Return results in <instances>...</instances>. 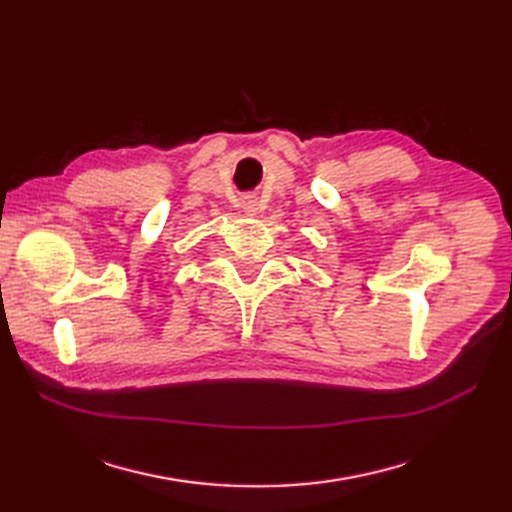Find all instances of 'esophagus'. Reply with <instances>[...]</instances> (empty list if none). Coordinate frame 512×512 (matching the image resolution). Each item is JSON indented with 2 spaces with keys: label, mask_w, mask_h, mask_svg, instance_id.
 I'll list each match as a JSON object with an SVG mask.
<instances>
[{
  "label": "esophagus",
  "mask_w": 512,
  "mask_h": 512,
  "mask_svg": "<svg viewBox=\"0 0 512 512\" xmlns=\"http://www.w3.org/2000/svg\"><path fill=\"white\" fill-rule=\"evenodd\" d=\"M250 213H252V215H254V207H250Z\"/></svg>",
  "instance_id": "1"
}]
</instances>
